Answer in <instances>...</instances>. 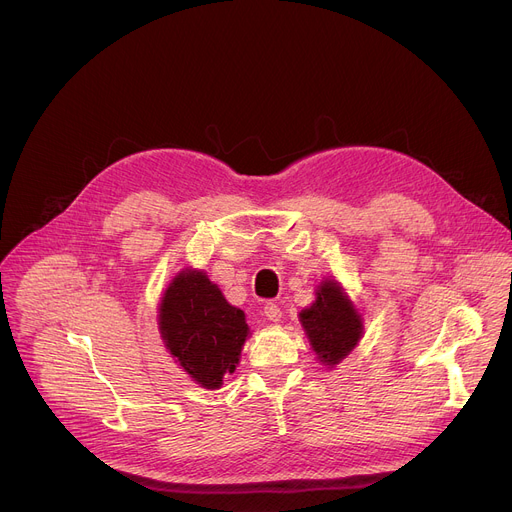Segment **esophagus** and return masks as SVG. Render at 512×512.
<instances>
[{"mask_svg":"<svg viewBox=\"0 0 512 512\" xmlns=\"http://www.w3.org/2000/svg\"><path fill=\"white\" fill-rule=\"evenodd\" d=\"M264 316L270 320V322H281V318H283V311H281V307L277 305V303H266L264 305Z\"/></svg>","mask_w":512,"mask_h":512,"instance_id":"obj_1","label":"esophagus"}]
</instances>
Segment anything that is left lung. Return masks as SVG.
<instances>
[{
	"instance_id": "obj_1",
	"label": "left lung",
	"mask_w": 512,
	"mask_h": 512,
	"mask_svg": "<svg viewBox=\"0 0 512 512\" xmlns=\"http://www.w3.org/2000/svg\"><path fill=\"white\" fill-rule=\"evenodd\" d=\"M301 326L322 365H338L363 336V320L336 281H324L316 301L299 313Z\"/></svg>"
}]
</instances>
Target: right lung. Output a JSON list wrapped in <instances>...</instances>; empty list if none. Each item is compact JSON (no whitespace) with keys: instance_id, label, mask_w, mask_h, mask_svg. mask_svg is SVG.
<instances>
[{"instance_id":"1","label":"right lung","mask_w":512,"mask_h":512,"mask_svg":"<svg viewBox=\"0 0 512 512\" xmlns=\"http://www.w3.org/2000/svg\"><path fill=\"white\" fill-rule=\"evenodd\" d=\"M162 340L180 367L205 389H219L240 363L250 334L246 313L227 303L203 270H180L160 303Z\"/></svg>"}]
</instances>
